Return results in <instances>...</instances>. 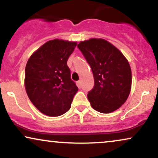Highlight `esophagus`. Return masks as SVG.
<instances>
[{
  "label": "esophagus",
  "instance_id": "34e87169",
  "mask_svg": "<svg viewBox=\"0 0 158 158\" xmlns=\"http://www.w3.org/2000/svg\"><path fill=\"white\" fill-rule=\"evenodd\" d=\"M76 84H77V87H78L79 89L81 87V81H77V83H76Z\"/></svg>",
  "mask_w": 158,
  "mask_h": 158
}]
</instances>
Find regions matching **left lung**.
<instances>
[{
    "mask_svg": "<svg viewBox=\"0 0 158 158\" xmlns=\"http://www.w3.org/2000/svg\"><path fill=\"white\" fill-rule=\"evenodd\" d=\"M77 47L93 72L94 85L87 95L92 108L105 114L119 109L131 92L129 61L118 48L104 39L83 40Z\"/></svg>",
    "mask_w": 158,
    "mask_h": 158,
    "instance_id": "obj_1",
    "label": "left lung"
}]
</instances>
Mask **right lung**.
<instances>
[{
  "instance_id": "1",
  "label": "right lung",
  "mask_w": 158,
  "mask_h": 158,
  "mask_svg": "<svg viewBox=\"0 0 158 158\" xmlns=\"http://www.w3.org/2000/svg\"><path fill=\"white\" fill-rule=\"evenodd\" d=\"M77 42L49 40L31 55L24 84L29 100L43 114L57 117L69 110L77 86L72 81L67 60Z\"/></svg>"
}]
</instances>
